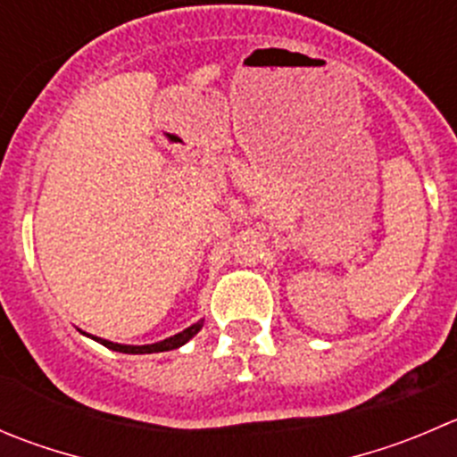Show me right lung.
<instances>
[{"instance_id":"right-lung-1","label":"right lung","mask_w":457,"mask_h":457,"mask_svg":"<svg viewBox=\"0 0 457 457\" xmlns=\"http://www.w3.org/2000/svg\"><path fill=\"white\" fill-rule=\"evenodd\" d=\"M203 328V321L194 323V326H189L187 330L179 332V335L170 337V339L165 341H158V344H152V346H122V344H113V341H106V339H97V337H93L96 341H100L102 346L111 348V351H118V353H127V355H147V353H162V351H174V348L183 346V344H187L189 339H192L194 335H196L198 330Z\"/></svg>"}]
</instances>
